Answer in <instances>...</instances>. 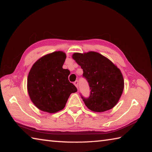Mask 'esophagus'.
<instances>
[{"label": "esophagus", "mask_w": 152, "mask_h": 152, "mask_svg": "<svg viewBox=\"0 0 152 152\" xmlns=\"http://www.w3.org/2000/svg\"><path fill=\"white\" fill-rule=\"evenodd\" d=\"M74 85H75V86L77 88H78V81H75V82H74Z\"/></svg>", "instance_id": "esophagus-1"}]
</instances>
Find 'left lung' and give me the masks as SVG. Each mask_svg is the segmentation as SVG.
I'll list each match as a JSON object with an SVG mask.
<instances>
[{
  "instance_id": "1",
  "label": "left lung",
  "mask_w": 152,
  "mask_h": 152,
  "mask_svg": "<svg viewBox=\"0 0 152 152\" xmlns=\"http://www.w3.org/2000/svg\"><path fill=\"white\" fill-rule=\"evenodd\" d=\"M72 58L83 70L90 89L88 98L82 96L88 109L103 112L114 107L124 88L123 75L119 68L106 57L96 52H75Z\"/></svg>"
}]
</instances>
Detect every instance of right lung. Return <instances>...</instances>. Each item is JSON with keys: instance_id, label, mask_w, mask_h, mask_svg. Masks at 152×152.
Wrapping results in <instances>:
<instances>
[{"instance_id": "add662e5", "label": "right lung", "mask_w": 152, "mask_h": 152, "mask_svg": "<svg viewBox=\"0 0 152 152\" xmlns=\"http://www.w3.org/2000/svg\"><path fill=\"white\" fill-rule=\"evenodd\" d=\"M66 58L64 52H52L38 59L29 72V97L43 112L52 114L64 109L70 95L77 92L75 86L68 80L70 72L62 68Z\"/></svg>"}]
</instances>
